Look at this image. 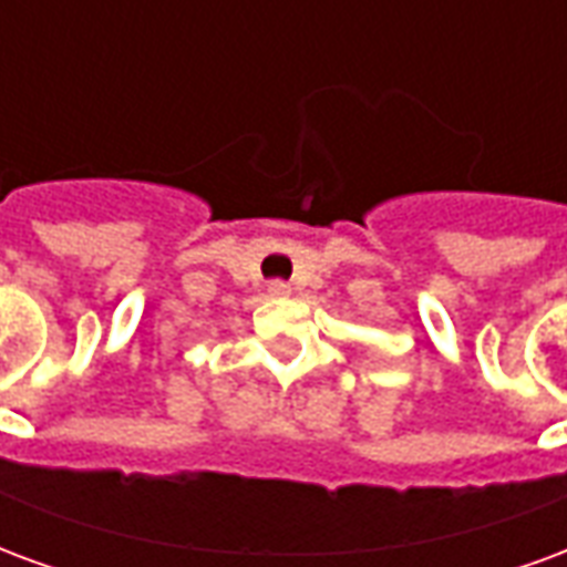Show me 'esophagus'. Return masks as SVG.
Returning <instances> with one entry per match:
<instances>
[{
	"label": "esophagus",
	"instance_id": "1",
	"mask_svg": "<svg viewBox=\"0 0 567 567\" xmlns=\"http://www.w3.org/2000/svg\"><path fill=\"white\" fill-rule=\"evenodd\" d=\"M267 295H270V297H288V295H291V285L282 282V279H272V282L267 285Z\"/></svg>",
	"mask_w": 567,
	"mask_h": 567
}]
</instances>
